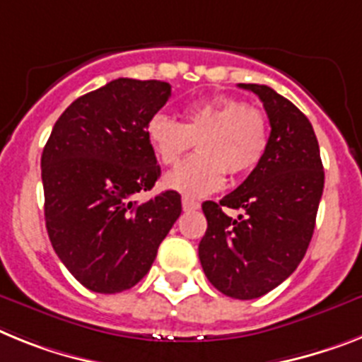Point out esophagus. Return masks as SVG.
Masks as SVG:
<instances>
[{
    "label": "esophagus",
    "instance_id": "obj_1",
    "mask_svg": "<svg viewBox=\"0 0 362 362\" xmlns=\"http://www.w3.org/2000/svg\"><path fill=\"white\" fill-rule=\"evenodd\" d=\"M182 208L186 209V211H193V209H199L200 204L197 200L189 199V197H184V199H182Z\"/></svg>",
    "mask_w": 362,
    "mask_h": 362
}]
</instances>
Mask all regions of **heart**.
Returning a JSON list of instances; mask_svg holds the SVG:
<instances>
[{"mask_svg":"<svg viewBox=\"0 0 362 362\" xmlns=\"http://www.w3.org/2000/svg\"><path fill=\"white\" fill-rule=\"evenodd\" d=\"M145 136L163 165H175L197 141L199 154L167 173L163 186L186 197H206L223 187L226 173L247 175L259 165L269 147V121L259 108L218 97L186 106L182 123L156 112L145 124Z\"/></svg>","mask_w":362,"mask_h":362,"instance_id":"b5f03b06","label":"heart"}]
</instances>
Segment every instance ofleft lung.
Instances as JSON below:
<instances>
[{
	"label": "left lung",
	"instance_id": "1",
	"mask_svg": "<svg viewBox=\"0 0 362 362\" xmlns=\"http://www.w3.org/2000/svg\"><path fill=\"white\" fill-rule=\"evenodd\" d=\"M269 115V147L259 165L223 200H206L208 230L199 245L206 278L230 298H259L293 274L305 256L324 191L317 136L302 112L265 84H239ZM223 207L243 209L228 218Z\"/></svg>",
	"mask_w": 362,
	"mask_h": 362
}]
</instances>
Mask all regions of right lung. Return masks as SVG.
<instances>
[{
	"label": "right lung",
	"instance_id": "obj_1",
	"mask_svg": "<svg viewBox=\"0 0 362 362\" xmlns=\"http://www.w3.org/2000/svg\"><path fill=\"white\" fill-rule=\"evenodd\" d=\"M169 97L163 81L115 78L75 99L44 147L49 241L73 278L93 293L134 287L180 217L176 191L136 199L160 178L145 124Z\"/></svg>",
	"mask_w": 362,
	"mask_h": 362
}]
</instances>
